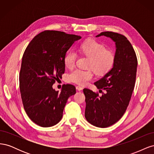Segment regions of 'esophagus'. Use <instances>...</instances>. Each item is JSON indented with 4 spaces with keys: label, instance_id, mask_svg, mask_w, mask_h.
<instances>
[{
    "label": "esophagus",
    "instance_id": "1",
    "mask_svg": "<svg viewBox=\"0 0 154 154\" xmlns=\"http://www.w3.org/2000/svg\"><path fill=\"white\" fill-rule=\"evenodd\" d=\"M76 89L78 90V91H82V89H83V88L82 87H80V86H76Z\"/></svg>",
    "mask_w": 154,
    "mask_h": 154
}]
</instances>
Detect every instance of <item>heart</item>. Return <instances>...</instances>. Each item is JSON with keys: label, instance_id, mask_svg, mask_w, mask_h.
I'll return each instance as SVG.
<instances>
[{"label": "heart", "instance_id": "b5f03b06", "mask_svg": "<svg viewBox=\"0 0 154 154\" xmlns=\"http://www.w3.org/2000/svg\"><path fill=\"white\" fill-rule=\"evenodd\" d=\"M80 49L83 53L89 57L91 60L88 66L97 74H104L109 72L113 67L115 55L111 51L106 50L105 46L94 40H88L83 42ZM77 57L74 51H69L63 58L64 65L67 68H72L75 65ZM93 77L91 70L76 69L68 75V80L79 85H85Z\"/></svg>", "mask_w": 154, "mask_h": 154}]
</instances>
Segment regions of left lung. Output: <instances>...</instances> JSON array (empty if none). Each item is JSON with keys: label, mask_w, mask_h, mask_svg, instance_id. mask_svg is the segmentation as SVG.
Wrapping results in <instances>:
<instances>
[{"label": "left lung", "mask_w": 154, "mask_h": 154, "mask_svg": "<svg viewBox=\"0 0 154 154\" xmlns=\"http://www.w3.org/2000/svg\"><path fill=\"white\" fill-rule=\"evenodd\" d=\"M101 36L115 42V62L112 68L94 83L103 94L101 96L88 88H84L83 93L87 122L97 127L106 128L118 122L127 109L136 82L137 60L132 44L125 36L105 31L96 37Z\"/></svg>", "instance_id": "1"}]
</instances>
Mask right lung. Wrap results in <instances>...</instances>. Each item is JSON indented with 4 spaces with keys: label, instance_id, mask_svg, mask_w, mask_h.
<instances>
[{
    "label": "right lung",
    "instance_id": "right-lung-1",
    "mask_svg": "<svg viewBox=\"0 0 154 154\" xmlns=\"http://www.w3.org/2000/svg\"><path fill=\"white\" fill-rule=\"evenodd\" d=\"M82 37L58 31H45L35 36L23 54L19 76L22 103L32 122L42 127L57 125L62 118L67 100L76 93L71 84L61 92L53 88L65 72L63 58Z\"/></svg>",
    "mask_w": 154,
    "mask_h": 154
}]
</instances>
